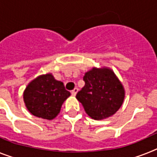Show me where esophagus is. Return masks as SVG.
I'll use <instances>...</instances> for the list:
<instances>
[{"instance_id":"1","label":"esophagus","mask_w":157,"mask_h":157,"mask_svg":"<svg viewBox=\"0 0 157 157\" xmlns=\"http://www.w3.org/2000/svg\"><path fill=\"white\" fill-rule=\"evenodd\" d=\"M77 93H78V89H77V88H75V89L72 91V95L73 97H75Z\"/></svg>"}]
</instances>
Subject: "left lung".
Returning a JSON list of instances; mask_svg holds the SVG:
<instances>
[{
  "label": "left lung",
  "instance_id": "obj_1",
  "mask_svg": "<svg viewBox=\"0 0 157 157\" xmlns=\"http://www.w3.org/2000/svg\"><path fill=\"white\" fill-rule=\"evenodd\" d=\"M85 86L76 96L85 113L101 121L114 115L123 104L125 91L111 68H96L85 72Z\"/></svg>",
  "mask_w": 157,
  "mask_h": 157
}]
</instances>
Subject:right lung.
Returning a JSON list of instances; mask_svg holds the SVG:
<instances>
[{"label":"right lung","mask_w":157,"mask_h":157,"mask_svg":"<svg viewBox=\"0 0 157 157\" xmlns=\"http://www.w3.org/2000/svg\"><path fill=\"white\" fill-rule=\"evenodd\" d=\"M70 95L63 82L56 81L52 73H47L29 83L23 98L31 114L50 121L60 113L63 103Z\"/></svg>","instance_id":"1"}]
</instances>
